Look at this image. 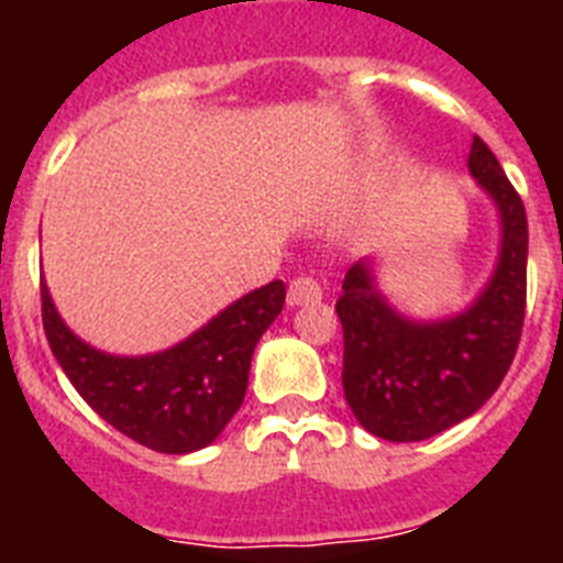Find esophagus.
<instances>
[{"instance_id": "1", "label": "esophagus", "mask_w": 563, "mask_h": 563, "mask_svg": "<svg viewBox=\"0 0 563 563\" xmlns=\"http://www.w3.org/2000/svg\"><path fill=\"white\" fill-rule=\"evenodd\" d=\"M321 298V285H318L312 276H296L287 287V305H310V301H318Z\"/></svg>"}]
</instances>
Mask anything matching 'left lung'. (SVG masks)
Returning <instances> with one entry per match:
<instances>
[{"label":"left lung","instance_id":"1","mask_svg":"<svg viewBox=\"0 0 563 563\" xmlns=\"http://www.w3.org/2000/svg\"><path fill=\"white\" fill-rule=\"evenodd\" d=\"M467 168L501 213L499 267L476 305L449 321L415 324L383 301L363 265L350 267L335 301L343 397L380 440H429L479 411L519 350L527 307L525 202L476 134Z\"/></svg>","mask_w":563,"mask_h":563}]
</instances>
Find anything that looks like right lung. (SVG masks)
I'll return each mask as SVG.
<instances>
[{"instance_id": "add662e5", "label": "right lung", "mask_w": 563, "mask_h": 563, "mask_svg": "<svg viewBox=\"0 0 563 563\" xmlns=\"http://www.w3.org/2000/svg\"><path fill=\"white\" fill-rule=\"evenodd\" d=\"M282 307L285 282L276 278L161 355L114 357L64 327L42 282L44 335L64 375L112 429L161 454H188L220 437L245 400L258 338Z\"/></svg>"}]
</instances>
